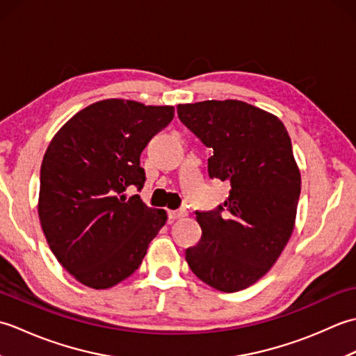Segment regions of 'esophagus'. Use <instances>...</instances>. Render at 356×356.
Here are the masks:
<instances>
[{"mask_svg":"<svg viewBox=\"0 0 356 356\" xmlns=\"http://www.w3.org/2000/svg\"><path fill=\"white\" fill-rule=\"evenodd\" d=\"M186 209H177V211H168V217L171 220H177V218H184L186 217Z\"/></svg>","mask_w":356,"mask_h":356,"instance_id":"1","label":"esophagus"}]
</instances>
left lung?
I'll list each match as a JSON object with an SVG mask.
<instances>
[{
	"mask_svg": "<svg viewBox=\"0 0 356 356\" xmlns=\"http://www.w3.org/2000/svg\"><path fill=\"white\" fill-rule=\"evenodd\" d=\"M177 115L213 149L209 177L231 186L223 205L195 211L202 238L186 249V261L217 291L246 289L292 236L301 176L291 138L277 116L236 99L179 104Z\"/></svg>",
	"mask_w": 356,
	"mask_h": 356,
	"instance_id": "left-lung-1",
	"label": "left lung"
}]
</instances>
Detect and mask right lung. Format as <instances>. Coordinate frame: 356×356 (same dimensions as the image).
Wrapping results in <instances>:
<instances>
[{
    "mask_svg": "<svg viewBox=\"0 0 356 356\" xmlns=\"http://www.w3.org/2000/svg\"><path fill=\"white\" fill-rule=\"evenodd\" d=\"M174 118L171 105L104 99L61 127L41 165V228L58 261L93 289H108L140 266L166 222L130 185L145 184L140 154Z\"/></svg>",
    "mask_w": 356,
    "mask_h": 356,
    "instance_id": "add662e5",
    "label": "right lung"
}]
</instances>
